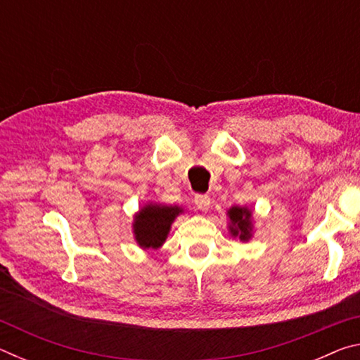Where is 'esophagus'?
I'll list each match as a JSON object with an SVG mask.
<instances>
[{"instance_id": "34e87169", "label": "esophagus", "mask_w": 360, "mask_h": 360, "mask_svg": "<svg viewBox=\"0 0 360 360\" xmlns=\"http://www.w3.org/2000/svg\"><path fill=\"white\" fill-rule=\"evenodd\" d=\"M195 205H197V208L200 211L206 212L211 206V198L208 197V195H197V197H195Z\"/></svg>"}]
</instances>
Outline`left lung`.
<instances>
[{"label": "left lung", "instance_id": "1", "mask_svg": "<svg viewBox=\"0 0 360 360\" xmlns=\"http://www.w3.org/2000/svg\"><path fill=\"white\" fill-rule=\"evenodd\" d=\"M229 216V231L233 238H240L243 243H246L252 238L254 233V219L252 211L248 206H231L227 211Z\"/></svg>", "mask_w": 360, "mask_h": 360}]
</instances>
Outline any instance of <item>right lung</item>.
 Masks as SVG:
<instances>
[{"mask_svg": "<svg viewBox=\"0 0 360 360\" xmlns=\"http://www.w3.org/2000/svg\"><path fill=\"white\" fill-rule=\"evenodd\" d=\"M181 206L149 202L133 216V235L141 249H157L165 243L174 219L182 214Z\"/></svg>", "mask_w": 360, "mask_h": 360, "instance_id": "obj_1", "label": "right lung"}]
</instances>
